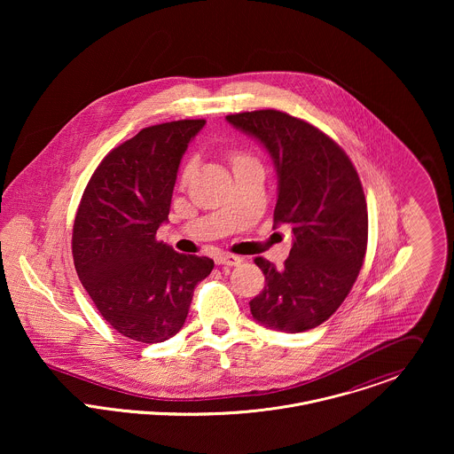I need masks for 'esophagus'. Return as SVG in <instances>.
<instances>
[{
	"instance_id": "obj_1",
	"label": "esophagus",
	"mask_w": 454,
	"mask_h": 454,
	"mask_svg": "<svg viewBox=\"0 0 454 454\" xmlns=\"http://www.w3.org/2000/svg\"><path fill=\"white\" fill-rule=\"evenodd\" d=\"M216 263L218 265H229V267H232V265H239L243 259L241 257H238V255H231V254H220V255H216Z\"/></svg>"
}]
</instances>
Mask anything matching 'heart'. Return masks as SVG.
Segmentation results:
<instances>
[{"label": "heart", "mask_w": 454, "mask_h": 454, "mask_svg": "<svg viewBox=\"0 0 454 454\" xmlns=\"http://www.w3.org/2000/svg\"><path fill=\"white\" fill-rule=\"evenodd\" d=\"M231 159H232V164L236 166V164H239L241 160H245V159H248V157H245V155H241V153H234ZM189 175H191V166H187V169H185V176H189Z\"/></svg>", "instance_id": "obj_1"}]
</instances>
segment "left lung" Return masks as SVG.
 <instances>
[{
  "instance_id": "left-lung-1",
  "label": "left lung",
  "mask_w": 454,
  "mask_h": 454,
  "mask_svg": "<svg viewBox=\"0 0 454 454\" xmlns=\"http://www.w3.org/2000/svg\"><path fill=\"white\" fill-rule=\"evenodd\" d=\"M259 139L278 175L274 223L294 245L283 269L257 257L265 286L250 301L259 324L295 333L326 322L348 297L367 252L365 194L346 152L324 130L278 110L227 115Z\"/></svg>"
}]
</instances>
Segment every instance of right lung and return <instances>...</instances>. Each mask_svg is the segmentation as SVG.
Returning <instances> with one entry per match:
<instances>
[{
    "mask_svg": "<svg viewBox=\"0 0 454 454\" xmlns=\"http://www.w3.org/2000/svg\"><path fill=\"white\" fill-rule=\"evenodd\" d=\"M204 124L150 126L114 148L90 176L74 216L76 274L101 317L137 342L178 333L195 285L215 265L155 239L168 222L182 157Z\"/></svg>",
    "mask_w": 454,
    "mask_h": 454,
    "instance_id": "1",
    "label": "right lung"
}]
</instances>
